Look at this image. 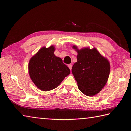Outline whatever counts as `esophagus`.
Returning a JSON list of instances; mask_svg holds the SVG:
<instances>
[{
    "mask_svg": "<svg viewBox=\"0 0 131 131\" xmlns=\"http://www.w3.org/2000/svg\"><path fill=\"white\" fill-rule=\"evenodd\" d=\"M68 67H69V68L70 69V70H71V69H72V64H69L68 65Z\"/></svg>",
    "mask_w": 131,
    "mask_h": 131,
    "instance_id": "1",
    "label": "esophagus"
}]
</instances>
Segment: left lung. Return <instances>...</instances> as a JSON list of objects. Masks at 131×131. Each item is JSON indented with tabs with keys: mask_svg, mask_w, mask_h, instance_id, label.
I'll return each mask as SVG.
<instances>
[{
	"mask_svg": "<svg viewBox=\"0 0 131 131\" xmlns=\"http://www.w3.org/2000/svg\"><path fill=\"white\" fill-rule=\"evenodd\" d=\"M73 48L78 54L77 62L73 65L72 72L78 88L86 96H94L103 88L108 81L109 62L95 48L79 50L75 46Z\"/></svg>",
	"mask_w": 131,
	"mask_h": 131,
	"instance_id": "8db88e82",
	"label": "left lung"
}]
</instances>
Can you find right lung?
<instances>
[{"instance_id": "add662e5", "label": "right lung", "mask_w": 131, "mask_h": 131, "mask_svg": "<svg viewBox=\"0 0 131 131\" xmlns=\"http://www.w3.org/2000/svg\"><path fill=\"white\" fill-rule=\"evenodd\" d=\"M54 47H43L29 62L30 77L34 84L42 91L54 89L70 73L62 59L54 54Z\"/></svg>"}]
</instances>
